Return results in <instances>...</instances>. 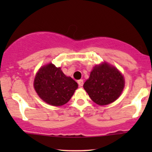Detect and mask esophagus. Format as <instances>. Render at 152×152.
Listing matches in <instances>:
<instances>
[{"mask_svg": "<svg viewBox=\"0 0 152 152\" xmlns=\"http://www.w3.org/2000/svg\"><path fill=\"white\" fill-rule=\"evenodd\" d=\"M78 84L79 86H83V81L82 79H80L78 81Z\"/></svg>", "mask_w": 152, "mask_h": 152, "instance_id": "esophagus-1", "label": "esophagus"}]
</instances>
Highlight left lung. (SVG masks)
Returning <instances> with one entry per match:
<instances>
[{"label":"left lung","instance_id":"8db88e82","mask_svg":"<svg viewBox=\"0 0 152 152\" xmlns=\"http://www.w3.org/2000/svg\"><path fill=\"white\" fill-rule=\"evenodd\" d=\"M124 87V79L116 68L107 64L95 66L83 88L91 100L99 105H107L116 100Z\"/></svg>","mask_w":152,"mask_h":152}]
</instances>
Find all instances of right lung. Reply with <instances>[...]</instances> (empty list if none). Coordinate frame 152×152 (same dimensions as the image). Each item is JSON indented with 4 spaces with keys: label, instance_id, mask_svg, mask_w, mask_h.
<instances>
[{
    "label": "right lung",
    "instance_id": "add662e5",
    "mask_svg": "<svg viewBox=\"0 0 152 152\" xmlns=\"http://www.w3.org/2000/svg\"><path fill=\"white\" fill-rule=\"evenodd\" d=\"M34 88L45 102L58 106L70 100L78 84L73 78L66 76L61 68L49 64L39 69L34 80Z\"/></svg>",
    "mask_w": 152,
    "mask_h": 152
}]
</instances>
